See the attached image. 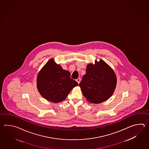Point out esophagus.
I'll use <instances>...</instances> for the list:
<instances>
[{
	"label": "esophagus",
	"mask_w": 149,
	"mask_h": 149,
	"mask_svg": "<svg viewBox=\"0 0 149 149\" xmlns=\"http://www.w3.org/2000/svg\"><path fill=\"white\" fill-rule=\"evenodd\" d=\"M80 80H81L80 78H78V79H76V81H77V82H78V84H79L80 82Z\"/></svg>",
	"instance_id": "obj_1"
}]
</instances>
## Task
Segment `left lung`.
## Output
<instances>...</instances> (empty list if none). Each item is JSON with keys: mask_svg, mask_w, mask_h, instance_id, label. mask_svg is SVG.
Masks as SVG:
<instances>
[{"mask_svg": "<svg viewBox=\"0 0 149 149\" xmlns=\"http://www.w3.org/2000/svg\"><path fill=\"white\" fill-rule=\"evenodd\" d=\"M117 84L114 71L102 60L89 64L79 86L89 102L95 104L107 101L113 94Z\"/></svg>", "mask_w": 149, "mask_h": 149, "instance_id": "8db88e82", "label": "left lung"}]
</instances>
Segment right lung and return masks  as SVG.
Returning <instances> with one entry per match:
<instances>
[{
    "mask_svg": "<svg viewBox=\"0 0 149 149\" xmlns=\"http://www.w3.org/2000/svg\"><path fill=\"white\" fill-rule=\"evenodd\" d=\"M70 72L55 63L48 61L38 74L37 86L42 96L48 101L58 103L65 100L78 82L70 78Z\"/></svg>",
    "mask_w": 149,
    "mask_h": 149,
    "instance_id": "obj_1",
    "label": "right lung"
}]
</instances>
